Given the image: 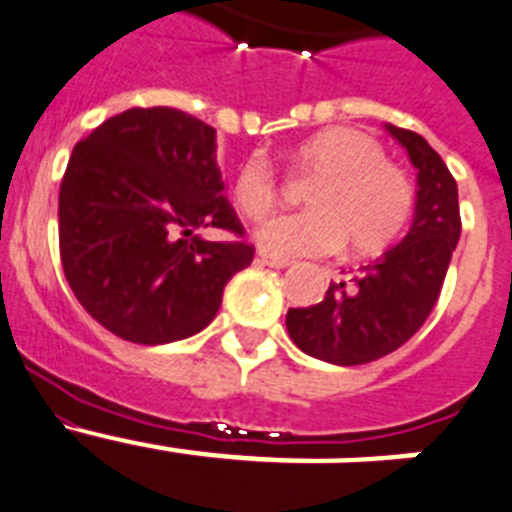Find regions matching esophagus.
Returning a JSON list of instances; mask_svg holds the SVG:
<instances>
[{"mask_svg": "<svg viewBox=\"0 0 512 512\" xmlns=\"http://www.w3.org/2000/svg\"><path fill=\"white\" fill-rule=\"evenodd\" d=\"M257 260L262 262V265H270V268H288V265H291V260H283V257H273V255H268V252L265 250H260L257 252Z\"/></svg>", "mask_w": 512, "mask_h": 512, "instance_id": "obj_1", "label": "esophagus"}]
</instances>
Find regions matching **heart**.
I'll use <instances>...</instances> for the list:
<instances>
[{
	"label": "heart",
	"instance_id": "b5f03b06",
	"mask_svg": "<svg viewBox=\"0 0 512 512\" xmlns=\"http://www.w3.org/2000/svg\"><path fill=\"white\" fill-rule=\"evenodd\" d=\"M306 177L309 211L288 213L257 229V244L275 257L379 255L397 242L410 224L415 190L407 172L384 157L371 133L335 126L314 133L293 151ZM231 195L247 219H262L278 201V177L268 159L250 157L239 164Z\"/></svg>",
	"mask_w": 512,
	"mask_h": 512
}]
</instances>
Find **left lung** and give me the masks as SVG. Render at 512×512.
<instances>
[{"label":"left lung","mask_w":512,"mask_h":512,"mask_svg":"<svg viewBox=\"0 0 512 512\" xmlns=\"http://www.w3.org/2000/svg\"><path fill=\"white\" fill-rule=\"evenodd\" d=\"M417 170V201L407 237L350 281L330 283L306 309H288L291 340L335 366L379 361L410 340L430 317L461 237L459 188L441 154L420 133L386 123Z\"/></svg>","instance_id":"obj_1"}]
</instances>
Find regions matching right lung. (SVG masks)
I'll use <instances>...</instances> for the list:
<instances>
[{"label": "right lung", "instance_id": "right-lung-1", "mask_svg": "<svg viewBox=\"0 0 512 512\" xmlns=\"http://www.w3.org/2000/svg\"><path fill=\"white\" fill-rule=\"evenodd\" d=\"M216 128L175 108H131L79 141L59 190L61 265L92 319L139 345L213 322L255 247L195 229H244L224 195Z\"/></svg>", "mask_w": 512, "mask_h": 512}]
</instances>
